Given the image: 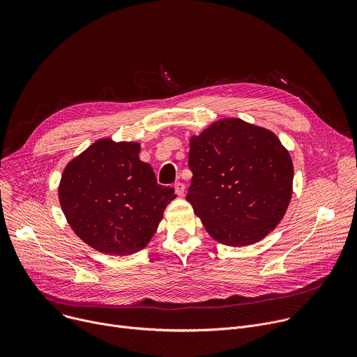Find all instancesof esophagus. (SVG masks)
Returning <instances> with one entry per match:
<instances>
[{"instance_id": "34e87169", "label": "esophagus", "mask_w": 357, "mask_h": 357, "mask_svg": "<svg viewBox=\"0 0 357 357\" xmlns=\"http://www.w3.org/2000/svg\"><path fill=\"white\" fill-rule=\"evenodd\" d=\"M174 188H175V193H176L178 196H183V193H185V185H183L182 182H176V183L174 185Z\"/></svg>"}]
</instances>
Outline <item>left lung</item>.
I'll list each match as a JSON object with an SVG mask.
<instances>
[{"label":"left lung","instance_id":"8db88e82","mask_svg":"<svg viewBox=\"0 0 357 357\" xmlns=\"http://www.w3.org/2000/svg\"><path fill=\"white\" fill-rule=\"evenodd\" d=\"M193 174L186 200L219 243L241 247L263 240L284 218L294 165L278 137L240 119L211 124L189 144Z\"/></svg>","mask_w":357,"mask_h":357}]
</instances>
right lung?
<instances>
[{
    "instance_id": "obj_1",
    "label": "right lung",
    "mask_w": 357,
    "mask_h": 357,
    "mask_svg": "<svg viewBox=\"0 0 357 357\" xmlns=\"http://www.w3.org/2000/svg\"><path fill=\"white\" fill-rule=\"evenodd\" d=\"M138 142L101 138L63 169L61 208L76 236L114 256L142 250L158 229L174 188L157 183Z\"/></svg>"
}]
</instances>
